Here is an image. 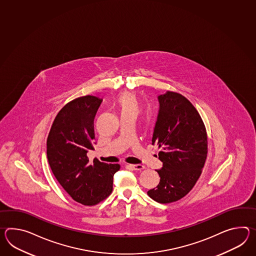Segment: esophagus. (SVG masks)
I'll return each mask as SVG.
<instances>
[{"mask_svg": "<svg viewBox=\"0 0 256 256\" xmlns=\"http://www.w3.org/2000/svg\"><path fill=\"white\" fill-rule=\"evenodd\" d=\"M132 170H142L145 168L143 165L142 164H130L128 165Z\"/></svg>", "mask_w": 256, "mask_h": 256, "instance_id": "obj_1", "label": "esophagus"}]
</instances>
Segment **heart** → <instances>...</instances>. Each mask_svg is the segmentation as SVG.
Here are the masks:
<instances>
[{
    "mask_svg": "<svg viewBox=\"0 0 256 256\" xmlns=\"http://www.w3.org/2000/svg\"><path fill=\"white\" fill-rule=\"evenodd\" d=\"M118 104L121 114H131L136 116L140 113V106L136 96L132 92H123L118 99Z\"/></svg>",
    "mask_w": 256,
    "mask_h": 256,
    "instance_id": "obj_1",
    "label": "heart"
}]
</instances>
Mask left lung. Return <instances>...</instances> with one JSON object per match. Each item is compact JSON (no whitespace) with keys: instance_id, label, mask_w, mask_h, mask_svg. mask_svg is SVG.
Segmentation results:
<instances>
[{"instance_id":"8db88e82","label":"left lung","mask_w":256,"mask_h":256,"mask_svg":"<svg viewBox=\"0 0 256 256\" xmlns=\"http://www.w3.org/2000/svg\"><path fill=\"white\" fill-rule=\"evenodd\" d=\"M160 106L152 145L159 148L162 167L159 184L148 190L150 198L167 204L186 196L198 180L208 154V136L198 110L182 94L166 92Z\"/></svg>"}]
</instances>
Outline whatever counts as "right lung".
<instances>
[{
    "label": "right lung",
    "mask_w": 256,
    "mask_h": 256,
    "mask_svg": "<svg viewBox=\"0 0 256 256\" xmlns=\"http://www.w3.org/2000/svg\"><path fill=\"white\" fill-rule=\"evenodd\" d=\"M102 99L79 97L60 109L46 140V156L53 174L64 190L76 201L94 206L106 198L113 190V177L120 164H108L87 152L96 144L94 120Z\"/></svg>",
    "instance_id": "add662e5"
}]
</instances>
